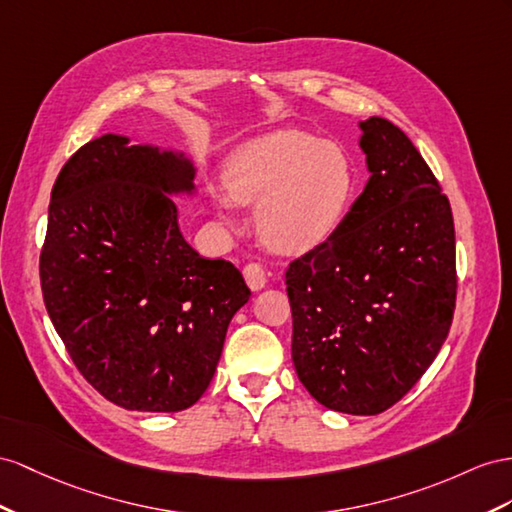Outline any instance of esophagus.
Returning a JSON list of instances; mask_svg holds the SVG:
<instances>
[{"label": "esophagus", "instance_id": "obj_1", "mask_svg": "<svg viewBox=\"0 0 512 512\" xmlns=\"http://www.w3.org/2000/svg\"><path fill=\"white\" fill-rule=\"evenodd\" d=\"M244 279H246V285L251 287L253 292H259V290H264L266 287V272H264V268H261L259 264H248V266H244Z\"/></svg>", "mask_w": 512, "mask_h": 512}]
</instances>
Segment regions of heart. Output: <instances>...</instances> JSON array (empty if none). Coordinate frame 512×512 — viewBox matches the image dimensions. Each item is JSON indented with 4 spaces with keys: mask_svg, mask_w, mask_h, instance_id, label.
<instances>
[{
    "mask_svg": "<svg viewBox=\"0 0 512 512\" xmlns=\"http://www.w3.org/2000/svg\"><path fill=\"white\" fill-rule=\"evenodd\" d=\"M359 179L344 147L300 129L248 140L225 166V190L212 201L231 225L233 205H257V231L270 248L307 253L333 238L357 199Z\"/></svg>",
    "mask_w": 512,
    "mask_h": 512,
    "instance_id": "1",
    "label": "heart"
}]
</instances>
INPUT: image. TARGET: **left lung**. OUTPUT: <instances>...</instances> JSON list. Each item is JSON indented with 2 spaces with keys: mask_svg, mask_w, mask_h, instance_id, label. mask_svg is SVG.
Returning <instances> with one entry per match:
<instances>
[{
  "mask_svg": "<svg viewBox=\"0 0 512 512\" xmlns=\"http://www.w3.org/2000/svg\"><path fill=\"white\" fill-rule=\"evenodd\" d=\"M370 179L333 238L285 272L292 361L326 409L376 415L435 361L456 303L450 201L404 131L359 123Z\"/></svg>",
  "mask_w": 512,
  "mask_h": 512,
  "instance_id": "1",
  "label": "left lung"
}]
</instances>
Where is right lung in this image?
I'll list each match as a JSON object with an SVG mask.
<instances>
[{"label":"right lung","mask_w":512,"mask_h":512,"mask_svg":"<svg viewBox=\"0 0 512 512\" xmlns=\"http://www.w3.org/2000/svg\"><path fill=\"white\" fill-rule=\"evenodd\" d=\"M181 151L103 134L62 166L41 253L45 307L75 368L129 411L177 413L209 387L235 311L231 261L186 242L170 196L196 194Z\"/></svg>","instance_id":"1"}]
</instances>
